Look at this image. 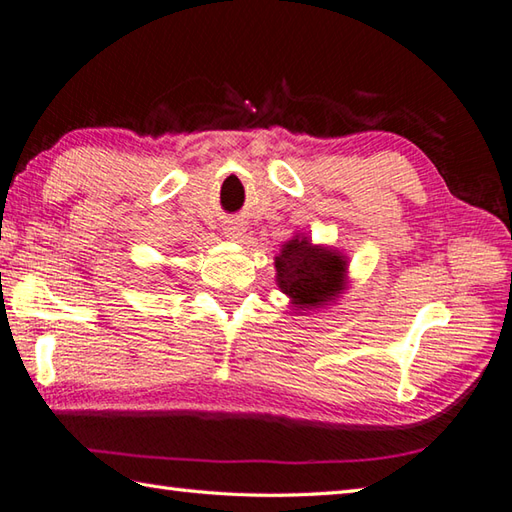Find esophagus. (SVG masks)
I'll list each match as a JSON object with an SVG mask.
<instances>
[{
	"instance_id": "34e87169",
	"label": "esophagus",
	"mask_w": 512,
	"mask_h": 512,
	"mask_svg": "<svg viewBox=\"0 0 512 512\" xmlns=\"http://www.w3.org/2000/svg\"><path fill=\"white\" fill-rule=\"evenodd\" d=\"M244 230H246L244 224L237 222V219H230V222L224 224V235H226L228 239H242Z\"/></svg>"
}]
</instances>
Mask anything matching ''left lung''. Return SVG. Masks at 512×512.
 I'll return each mask as SVG.
<instances>
[{
	"mask_svg": "<svg viewBox=\"0 0 512 512\" xmlns=\"http://www.w3.org/2000/svg\"><path fill=\"white\" fill-rule=\"evenodd\" d=\"M275 268L277 284L295 310L322 308L346 288V257L328 246H313L304 235L284 244Z\"/></svg>",
	"mask_w": 512,
	"mask_h": 512,
	"instance_id": "left-lung-1",
	"label": "left lung"
}]
</instances>
